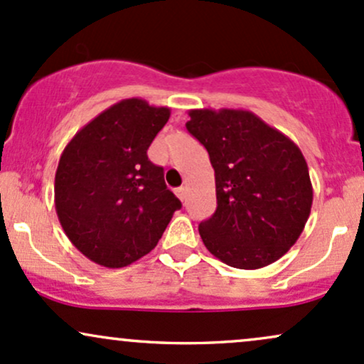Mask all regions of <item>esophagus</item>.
Masks as SVG:
<instances>
[{"label":"esophagus","mask_w":364,"mask_h":364,"mask_svg":"<svg viewBox=\"0 0 364 364\" xmlns=\"http://www.w3.org/2000/svg\"><path fill=\"white\" fill-rule=\"evenodd\" d=\"M186 186H179V188H176V195H178V198L179 200H185L186 198Z\"/></svg>","instance_id":"34e87169"}]
</instances>
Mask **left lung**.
Wrapping results in <instances>:
<instances>
[{
  "instance_id": "8db88e82",
  "label": "left lung",
  "mask_w": 364,
  "mask_h": 364,
  "mask_svg": "<svg viewBox=\"0 0 364 364\" xmlns=\"http://www.w3.org/2000/svg\"><path fill=\"white\" fill-rule=\"evenodd\" d=\"M188 132L207 149L217 208L198 225L207 250L255 270L289 252L311 212L313 186L298 145L243 109H191Z\"/></svg>"
}]
</instances>
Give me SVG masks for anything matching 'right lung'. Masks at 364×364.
<instances>
[{
	"label": "right lung",
	"mask_w": 364,
	"mask_h": 364,
	"mask_svg": "<svg viewBox=\"0 0 364 364\" xmlns=\"http://www.w3.org/2000/svg\"><path fill=\"white\" fill-rule=\"evenodd\" d=\"M169 107L123 99L68 141L54 178V205L75 248L92 262L121 269L152 252L181 202L147 150Z\"/></svg>",
	"instance_id": "1"
}]
</instances>
